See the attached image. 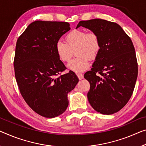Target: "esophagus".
Returning <instances> with one entry per match:
<instances>
[{"label":"esophagus","instance_id":"esophagus-1","mask_svg":"<svg viewBox=\"0 0 146 146\" xmlns=\"http://www.w3.org/2000/svg\"><path fill=\"white\" fill-rule=\"evenodd\" d=\"M76 75H77L78 78H79V80H82L83 78H84V75H83L82 74L77 73V74H76Z\"/></svg>","mask_w":146,"mask_h":146}]
</instances>
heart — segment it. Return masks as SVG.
<instances>
[{"instance_id":"1","label":"heart","mask_w":146,"mask_h":146,"mask_svg":"<svg viewBox=\"0 0 146 146\" xmlns=\"http://www.w3.org/2000/svg\"><path fill=\"white\" fill-rule=\"evenodd\" d=\"M66 43L59 40L55 50L59 59L68 62L73 54L76 57L68 64V68L76 72H82L89 66V60L94 59L100 51L98 36L93 32L86 33L84 30H74L66 36Z\"/></svg>"}]
</instances>
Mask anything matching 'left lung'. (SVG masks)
<instances>
[{
	"label": "left lung",
	"mask_w": 146,
	"mask_h": 146,
	"mask_svg": "<svg viewBox=\"0 0 146 146\" xmlns=\"http://www.w3.org/2000/svg\"><path fill=\"white\" fill-rule=\"evenodd\" d=\"M96 33L100 48L91 70L84 78L90 83L89 102L95 111L110 115L122 109L133 95L138 63L131 39L118 24L101 19L80 21Z\"/></svg>",
	"instance_id": "left-lung-1"
}]
</instances>
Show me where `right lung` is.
Masks as SVG:
<instances>
[{"label": "right lung", "instance_id": "1", "mask_svg": "<svg viewBox=\"0 0 146 146\" xmlns=\"http://www.w3.org/2000/svg\"><path fill=\"white\" fill-rule=\"evenodd\" d=\"M70 30L67 22L35 21L17 41L13 65L20 93L29 106L45 117L65 111L68 94L79 82L71 70L58 76L66 67L58 57L55 45Z\"/></svg>", "mask_w": 146, "mask_h": 146}]
</instances>
